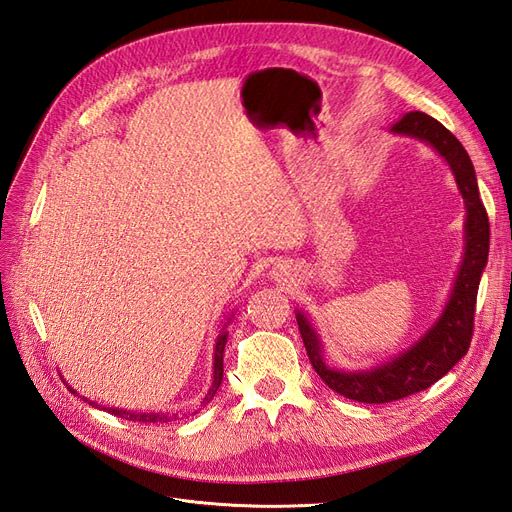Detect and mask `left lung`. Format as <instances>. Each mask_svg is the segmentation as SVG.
<instances>
[{"label":"left lung","mask_w":512,"mask_h":512,"mask_svg":"<svg viewBox=\"0 0 512 512\" xmlns=\"http://www.w3.org/2000/svg\"><path fill=\"white\" fill-rule=\"evenodd\" d=\"M393 134L412 136L431 145L451 166L457 188L466 205V252L451 292L438 322L418 342L395 356L393 361L365 371H344L324 363L322 342L303 312H297L299 331L309 361L324 384L335 393L363 404H389L418 391H425L433 382L453 369L468 352L474 331V309L480 275L489 256V218L478 194V183L468 151L448 132L440 121L425 113H406L395 126Z\"/></svg>","instance_id":"obj_1"}]
</instances>
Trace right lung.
Listing matches in <instances>:
<instances>
[{
  "instance_id": "add662e5",
  "label": "right lung",
  "mask_w": 512,
  "mask_h": 512,
  "mask_svg": "<svg viewBox=\"0 0 512 512\" xmlns=\"http://www.w3.org/2000/svg\"><path fill=\"white\" fill-rule=\"evenodd\" d=\"M226 339H228V333L222 329V333L218 335V342H215V356H213V382H211V389L207 391L205 399L200 401V406L209 404V401L213 399V395L218 393L220 384H222V376H224V346H226ZM70 389V386H68ZM72 393H76L74 389H70ZM87 401V399H85ZM89 404H94V401H89ZM108 412L115 414V416H121V418H128V421H138V423H168L173 421V418H177V414H166V412H128V410H119V408H108Z\"/></svg>"
}]
</instances>
